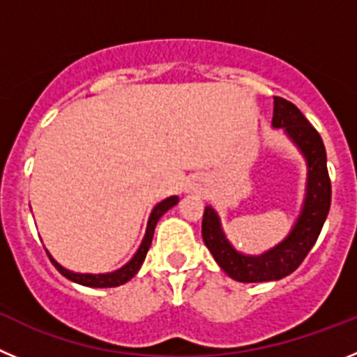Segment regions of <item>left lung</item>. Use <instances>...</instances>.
I'll return each mask as SVG.
<instances>
[{
    "mask_svg": "<svg viewBox=\"0 0 357 357\" xmlns=\"http://www.w3.org/2000/svg\"><path fill=\"white\" fill-rule=\"evenodd\" d=\"M273 128H284L286 135L302 151L307 162V182L302 211L291 232L279 245L261 255H245L225 238L216 211L211 206L202 218V238L223 272L239 282H266L289 275L301 266L317 243L331 207V178L327 172L326 146L317 128L291 102L273 96Z\"/></svg>",
    "mask_w": 357,
    "mask_h": 357,
    "instance_id": "left-lung-1",
    "label": "left lung"
}]
</instances>
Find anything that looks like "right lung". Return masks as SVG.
Masks as SVG:
<instances>
[{"label": "right lung", "instance_id": "right-lung-1", "mask_svg": "<svg viewBox=\"0 0 357 357\" xmlns=\"http://www.w3.org/2000/svg\"><path fill=\"white\" fill-rule=\"evenodd\" d=\"M176 202H178V197H169V198H166V200L159 202V204L153 207L150 218H148L146 234H144L141 247L137 248V252L134 254V257H132V259L128 261L125 266L119 268V270H116V272L75 273V272H71V270H66L64 266H61V264L56 263L52 255H50L48 250H46V254H48V257H50V261L53 263V266H55L56 270H59V272L66 277V279L73 280V282H77V284L87 286V288H116V286L125 284V282H128V280H130L135 273L139 272L141 264H143L144 257H146V254H148V248H150V245H151V239H153V230H155V225H157V222H159V218L162 216L166 211L172 209L173 206H176Z\"/></svg>", "mask_w": 357, "mask_h": 357}]
</instances>
